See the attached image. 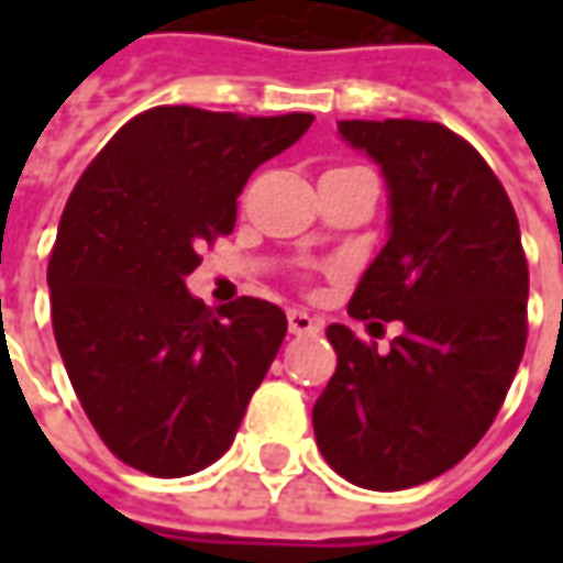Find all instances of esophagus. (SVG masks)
<instances>
[{"label": "esophagus", "mask_w": 563, "mask_h": 563, "mask_svg": "<svg viewBox=\"0 0 563 563\" xmlns=\"http://www.w3.org/2000/svg\"><path fill=\"white\" fill-rule=\"evenodd\" d=\"M319 319L310 316L307 310H288V329H291V335H313L319 332Z\"/></svg>", "instance_id": "34e87169"}]
</instances>
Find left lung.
I'll return each mask as SVG.
<instances>
[{"mask_svg":"<svg viewBox=\"0 0 563 563\" xmlns=\"http://www.w3.org/2000/svg\"><path fill=\"white\" fill-rule=\"evenodd\" d=\"M388 187V241L347 313L398 319L388 351L329 325L335 376L313 407L316 444L347 483L420 486L461 464L501 410L527 347L530 272L508 194L439 121H338ZM378 325V322H373Z\"/></svg>","mask_w":563,"mask_h":563,"instance_id":"obj_1","label":"left lung"}]
</instances>
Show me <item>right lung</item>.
I'll list each match as a JSON object with an SVG mask.
<instances>
[{"instance_id":"right-lung-1","label":"right lung","mask_w":563,"mask_h":563,"mask_svg":"<svg viewBox=\"0 0 563 563\" xmlns=\"http://www.w3.org/2000/svg\"><path fill=\"white\" fill-rule=\"evenodd\" d=\"M310 124V112L156 106L71 190L46 272L55 344L84 413L124 464L190 476L234 442L288 319L260 297L209 310L185 278L197 250L234 228L253 168Z\"/></svg>"}]
</instances>
